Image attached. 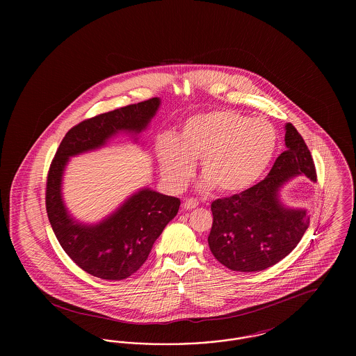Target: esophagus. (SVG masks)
I'll use <instances>...</instances> for the list:
<instances>
[{
	"instance_id": "34e87169",
	"label": "esophagus",
	"mask_w": 356,
	"mask_h": 356,
	"mask_svg": "<svg viewBox=\"0 0 356 356\" xmlns=\"http://www.w3.org/2000/svg\"><path fill=\"white\" fill-rule=\"evenodd\" d=\"M199 205L197 203V200H195V199H192V197H189V199H184V202H183V208L184 209H193V208H196Z\"/></svg>"
}]
</instances>
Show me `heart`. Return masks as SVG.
<instances>
[{
  "label": "heart",
  "mask_w": 356,
  "mask_h": 356,
  "mask_svg": "<svg viewBox=\"0 0 356 356\" xmlns=\"http://www.w3.org/2000/svg\"><path fill=\"white\" fill-rule=\"evenodd\" d=\"M276 144V131L266 120L215 111L186 120L177 140L161 143L159 163L165 183L180 189L193 172V161L200 160L205 186L234 195L254 186L263 176Z\"/></svg>",
  "instance_id": "heart-1"
}]
</instances>
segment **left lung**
I'll list each match as a JSON object with an SVG mask.
<instances>
[{"instance_id":"1","label":"left lung","mask_w":356,"mask_h":356,"mask_svg":"<svg viewBox=\"0 0 356 356\" xmlns=\"http://www.w3.org/2000/svg\"><path fill=\"white\" fill-rule=\"evenodd\" d=\"M284 141L287 149L280 153L264 180L211 204L209 250L232 271L272 267L299 244L309 225L307 209L283 204L280 189L299 176L316 183L315 164L303 137L289 122Z\"/></svg>"}]
</instances>
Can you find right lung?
I'll use <instances>...</instances> for the list:
<instances>
[{
  "label": "right lung",
  "mask_w": 356,
  "mask_h": 356,
  "mask_svg": "<svg viewBox=\"0 0 356 356\" xmlns=\"http://www.w3.org/2000/svg\"><path fill=\"white\" fill-rule=\"evenodd\" d=\"M160 102L153 97L81 121L69 129L51 161L45 197L51 229L69 257L92 276L122 280L134 275L148 259L156 238L177 215L180 200L143 188L104 220L83 224L69 215L63 200V175L69 157L99 149L120 132L141 134Z\"/></svg>",
  "instance_id": "1"
}]
</instances>
